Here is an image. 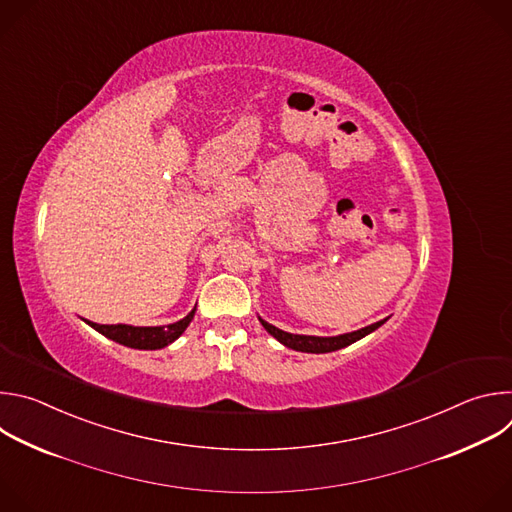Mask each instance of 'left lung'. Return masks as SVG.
<instances>
[{"mask_svg":"<svg viewBox=\"0 0 512 512\" xmlns=\"http://www.w3.org/2000/svg\"><path fill=\"white\" fill-rule=\"evenodd\" d=\"M389 318L381 320V322H375L371 326H364L356 332H348V334H340V336H306V334H289V332H283L279 328H275L273 324L265 322L259 318V322L263 324V328L273 336L277 338L283 346L287 348H294V350H300V352H314V354H320V352H334L338 348H344L360 338H364L367 334L375 332L379 326H383Z\"/></svg>","mask_w":512,"mask_h":512,"instance_id":"left-lung-1","label":"left lung"}]
</instances>
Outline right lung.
Here are the masks:
<instances>
[{"mask_svg":"<svg viewBox=\"0 0 512 512\" xmlns=\"http://www.w3.org/2000/svg\"><path fill=\"white\" fill-rule=\"evenodd\" d=\"M196 308L182 320L168 324V326H129V324H97L85 320L91 328L107 336L109 340H115L123 346L137 348V350H158L168 344H172L192 322Z\"/></svg>","mask_w":512,"mask_h":512,"instance_id":"obj_1","label":"right lung"}]
</instances>
